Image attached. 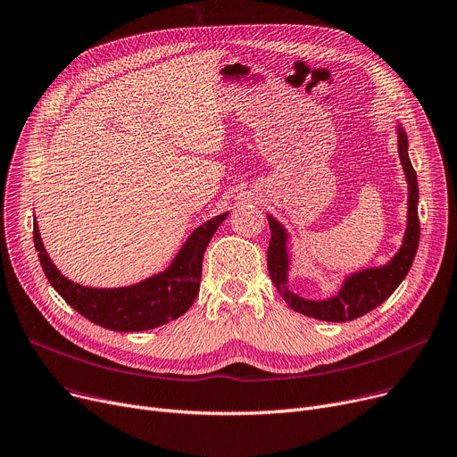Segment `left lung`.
<instances>
[{
  "mask_svg": "<svg viewBox=\"0 0 457 457\" xmlns=\"http://www.w3.org/2000/svg\"><path fill=\"white\" fill-rule=\"evenodd\" d=\"M397 132V150L401 165L404 170V178L408 184V212H406V229L401 242V248L395 252V255L380 264L361 268L356 271L347 273L344 278L340 290L327 297V299H307L290 290V233L288 229L268 212V224H270V246H268V271L273 285L278 287L281 297L287 301V305L314 320L321 321H351L363 314L377 309L380 303H384L397 287L404 281L411 262L417 253L419 246V215H417V204H419V186H417V174L411 167L408 156V136L401 123L395 125Z\"/></svg>",
  "mask_w": 457,
  "mask_h": 457,
  "instance_id": "1",
  "label": "left lung"
}]
</instances>
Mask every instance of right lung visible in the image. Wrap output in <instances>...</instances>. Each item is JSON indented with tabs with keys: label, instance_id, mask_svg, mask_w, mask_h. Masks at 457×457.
I'll use <instances>...</instances> for the list:
<instances>
[{
	"label": "right lung",
	"instance_id": "add662e5",
	"mask_svg": "<svg viewBox=\"0 0 457 457\" xmlns=\"http://www.w3.org/2000/svg\"><path fill=\"white\" fill-rule=\"evenodd\" d=\"M228 215L229 211L198 226L163 271L119 288H91L73 283L62 276L46 252L38 222H35L33 238L46 278L70 307L104 328L137 332L165 325L191 309L200 290L204 252Z\"/></svg>",
	"mask_w": 457,
	"mask_h": 457
}]
</instances>
